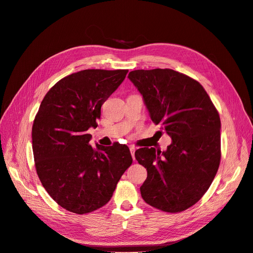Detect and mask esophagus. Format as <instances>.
Wrapping results in <instances>:
<instances>
[{"instance_id":"esophagus-1","label":"esophagus","mask_w":253,"mask_h":253,"mask_svg":"<svg viewBox=\"0 0 253 253\" xmlns=\"http://www.w3.org/2000/svg\"><path fill=\"white\" fill-rule=\"evenodd\" d=\"M135 148L133 147V145H131L130 147V152H131V156H132V158H133V160H135V156H134V154H135Z\"/></svg>"}]
</instances>
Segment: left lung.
I'll list each match as a JSON object with an SVG mask.
<instances>
[{"instance_id":"left-lung-1","label":"left lung","mask_w":253,"mask_h":253,"mask_svg":"<svg viewBox=\"0 0 253 253\" xmlns=\"http://www.w3.org/2000/svg\"><path fill=\"white\" fill-rule=\"evenodd\" d=\"M128 78L142 95L152 121L172 139L165 152L155 148L135 152L148 171L141 197L162 211H183L203 197L218 170V112L200 83L176 71L136 70Z\"/></svg>"}]
</instances>
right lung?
Listing matches in <instances>:
<instances>
[{
  "instance_id": "obj_1",
  "label": "right lung",
  "mask_w": 253,
  "mask_h": 253,
  "mask_svg": "<svg viewBox=\"0 0 253 253\" xmlns=\"http://www.w3.org/2000/svg\"><path fill=\"white\" fill-rule=\"evenodd\" d=\"M128 70H84L61 79L45 95L35 117L32 138L37 174L58 205L85 214L108 203L132 164L126 144H89L101 105L121 85Z\"/></svg>"
}]
</instances>
